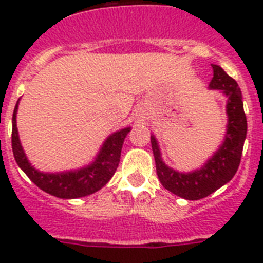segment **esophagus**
<instances>
[{
    "mask_svg": "<svg viewBox=\"0 0 263 263\" xmlns=\"http://www.w3.org/2000/svg\"><path fill=\"white\" fill-rule=\"evenodd\" d=\"M136 121H143L144 120V113L142 110H136Z\"/></svg>",
    "mask_w": 263,
    "mask_h": 263,
    "instance_id": "obj_1",
    "label": "esophagus"
}]
</instances>
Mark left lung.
Wrapping results in <instances>:
<instances>
[{
	"label": "left lung",
	"mask_w": 263,
	"mask_h": 263,
	"mask_svg": "<svg viewBox=\"0 0 263 263\" xmlns=\"http://www.w3.org/2000/svg\"><path fill=\"white\" fill-rule=\"evenodd\" d=\"M213 79L209 83L210 90L220 91L227 98V129L222 143L200 168L191 172H179L165 164L160 143L152 135V147L156 160L157 175L161 184L175 195L187 200H198L222 187L232 180L240 164L241 152L247 136L241 91L235 80L225 73L220 65L212 64Z\"/></svg>",
	"instance_id": "obj_1"
}]
</instances>
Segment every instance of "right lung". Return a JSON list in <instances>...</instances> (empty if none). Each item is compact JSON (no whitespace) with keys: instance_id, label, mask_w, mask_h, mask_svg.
I'll return each instance as SVG.
<instances>
[{"instance_id":"add662e5","label":"right lung","mask_w":263,"mask_h":263,"mask_svg":"<svg viewBox=\"0 0 263 263\" xmlns=\"http://www.w3.org/2000/svg\"><path fill=\"white\" fill-rule=\"evenodd\" d=\"M17 109L18 101L12 117V150L14 160L18 168L42 191L61 199H76L99 191L113 177L119 166L124 139L131 131V127L121 128L107 136L95 158L88 165L64 172H42L31 165L22 146L16 124Z\"/></svg>"}]
</instances>
